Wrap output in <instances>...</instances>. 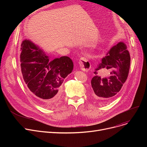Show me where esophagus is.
Here are the masks:
<instances>
[{"label":"esophagus","instance_id":"34e87169","mask_svg":"<svg viewBox=\"0 0 147 147\" xmlns=\"http://www.w3.org/2000/svg\"><path fill=\"white\" fill-rule=\"evenodd\" d=\"M79 65L82 70L88 71L90 68V63L89 61L85 57H82L79 61Z\"/></svg>","mask_w":147,"mask_h":147}]
</instances>
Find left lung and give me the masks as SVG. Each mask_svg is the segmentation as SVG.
<instances>
[{
    "mask_svg": "<svg viewBox=\"0 0 147 147\" xmlns=\"http://www.w3.org/2000/svg\"><path fill=\"white\" fill-rule=\"evenodd\" d=\"M130 64L126 45L120 42L113 46L95 69V76L91 80L95 97L110 99L116 95L127 78ZM102 72H108L110 76L102 78L100 75Z\"/></svg>",
    "mask_w": 147,
    "mask_h": 147,
    "instance_id": "1",
    "label": "left lung"
}]
</instances>
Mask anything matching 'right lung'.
I'll return each instance as SVG.
<instances>
[{
    "mask_svg": "<svg viewBox=\"0 0 147 147\" xmlns=\"http://www.w3.org/2000/svg\"><path fill=\"white\" fill-rule=\"evenodd\" d=\"M20 61L23 79L30 91L45 107L57 106L64 79L73 69L72 60L64 56L51 61L37 45L25 39L21 43Z\"/></svg>",
    "mask_w": 147,
    "mask_h": 147,
    "instance_id": "add662e5",
    "label": "right lung"
}]
</instances>
